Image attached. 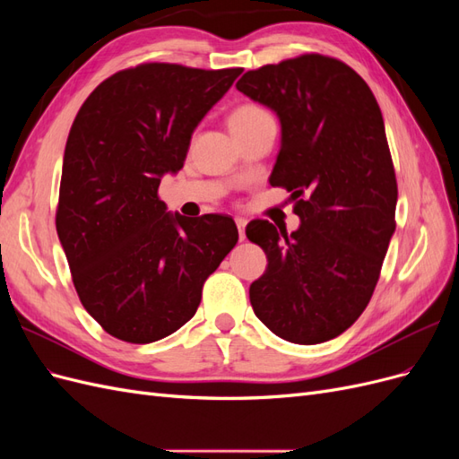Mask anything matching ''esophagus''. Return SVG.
Returning a JSON list of instances; mask_svg holds the SVG:
<instances>
[{
	"instance_id": "34e87169",
	"label": "esophagus",
	"mask_w": 459,
	"mask_h": 459,
	"mask_svg": "<svg viewBox=\"0 0 459 459\" xmlns=\"http://www.w3.org/2000/svg\"><path fill=\"white\" fill-rule=\"evenodd\" d=\"M235 224H238L239 230V239H245V226H247V220L245 218H235Z\"/></svg>"
}]
</instances>
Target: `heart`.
Wrapping results in <instances>:
<instances>
[{"instance_id": "obj_1", "label": "heart", "mask_w": 459, "mask_h": 459, "mask_svg": "<svg viewBox=\"0 0 459 459\" xmlns=\"http://www.w3.org/2000/svg\"><path fill=\"white\" fill-rule=\"evenodd\" d=\"M268 110L262 108L260 105L256 103H241L239 107H235L231 110V115L228 118V124H230V130H241V128H248L253 126V124L268 118Z\"/></svg>"}]
</instances>
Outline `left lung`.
Returning <instances> with one entry per match:
<instances>
[{
  "instance_id": "left-lung-1",
  "label": "left lung",
  "mask_w": 459,
  "mask_h": 459,
  "mask_svg": "<svg viewBox=\"0 0 459 459\" xmlns=\"http://www.w3.org/2000/svg\"><path fill=\"white\" fill-rule=\"evenodd\" d=\"M235 88L280 118L270 184L290 191L300 218L293 233L247 226L268 258L248 289L253 310L289 342L331 341L366 310L396 228L381 108L362 76L317 53L248 71Z\"/></svg>"
}]
</instances>
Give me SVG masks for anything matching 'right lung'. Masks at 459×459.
<instances>
[{
  "mask_svg": "<svg viewBox=\"0 0 459 459\" xmlns=\"http://www.w3.org/2000/svg\"><path fill=\"white\" fill-rule=\"evenodd\" d=\"M239 74L147 63L107 78L80 107L55 224L76 293L108 335L140 344L172 335L238 243L230 216L172 214L157 191Z\"/></svg>",
  "mask_w": 459,
  "mask_h": 459,
  "instance_id": "right-lung-1",
  "label": "right lung"
}]
</instances>
